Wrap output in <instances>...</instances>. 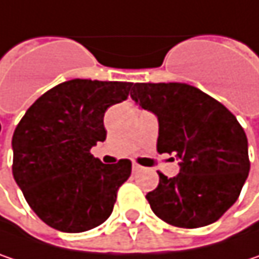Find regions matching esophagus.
Listing matches in <instances>:
<instances>
[{"instance_id": "34e87169", "label": "esophagus", "mask_w": 259, "mask_h": 259, "mask_svg": "<svg viewBox=\"0 0 259 259\" xmlns=\"http://www.w3.org/2000/svg\"><path fill=\"white\" fill-rule=\"evenodd\" d=\"M143 168L140 166V165H137V163H133V172H140Z\"/></svg>"}]
</instances>
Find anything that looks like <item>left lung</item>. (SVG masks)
<instances>
[{
  "instance_id": "1",
  "label": "left lung",
  "mask_w": 259,
  "mask_h": 259,
  "mask_svg": "<svg viewBox=\"0 0 259 259\" xmlns=\"http://www.w3.org/2000/svg\"><path fill=\"white\" fill-rule=\"evenodd\" d=\"M131 99L157 118V152L180 160L176 177L157 172L159 184L146 196L152 211L183 229L215 223L249 174L248 139L236 116L187 83H134Z\"/></svg>"
}]
</instances>
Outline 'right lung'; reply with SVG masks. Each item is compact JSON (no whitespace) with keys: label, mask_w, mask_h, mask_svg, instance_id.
Wrapping results in <instances>:
<instances>
[{"label":"right lung","mask_w":259,"mask_h":259,"mask_svg":"<svg viewBox=\"0 0 259 259\" xmlns=\"http://www.w3.org/2000/svg\"><path fill=\"white\" fill-rule=\"evenodd\" d=\"M131 82L72 79L48 90L14 130L13 177L47 226L81 233L103 224L131 176V160L106 165L90 150L106 140L104 112Z\"/></svg>","instance_id":"1"}]
</instances>
